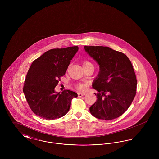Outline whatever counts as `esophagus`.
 I'll list each match as a JSON object with an SVG mask.
<instances>
[{"label": "esophagus", "instance_id": "esophagus-1", "mask_svg": "<svg viewBox=\"0 0 159 159\" xmlns=\"http://www.w3.org/2000/svg\"><path fill=\"white\" fill-rule=\"evenodd\" d=\"M86 93H85V92H82V93H78V97H82V96H84V95H85Z\"/></svg>", "mask_w": 159, "mask_h": 159}]
</instances>
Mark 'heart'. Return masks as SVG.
Masks as SVG:
<instances>
[{
	"mask_svg": "<svg viewBox=\"0 0 159 159\" xmlns=\"http://www.w3.org/2000/svg\"><path fill=\"white\" fill-rule=\"evenodd\" d=\"M88 65H92V64L88 61H84L83 62V67L85 66H88ZM76 86L78 90L83 91L86 88L87 85H86V84H84V83H78L76 84Z\"/></svg>",
	"mask_w": 159,
	"mask_h": 159,
	"instance_id": "heart-1",
	"label": "heart"
}]
</instances>
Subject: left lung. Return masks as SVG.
<instances>
[{
	"instance_id": "obj_1",
	"label": "left lung",
	"mask_w": 159,
	"mask_h": 159,
	"mask_svg": "<svg viewBox=\"0 0 159 159\" xmlns=\"http://www.w3.org/2000/svg\"><path fill=\"white\" fill-rule=\"evenodd\" d=\"M85 51L99 66L92 87L98 92L97 101L90 107L91 114L105 120L124 113L136 95V76L128 57L107 46H84Z\"/></svg>"
}]
</instances>
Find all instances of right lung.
Instances as JSON below:
<instances>
[{
    "label": "right lung",
    "mask_w": 159,
    "mask_h": 159,
    "mask_svg": "<svg viewBox=\"0 0 159 159\" xmlns=\"http://www.w3.org/2000/svg\"><path fill=\"white\" fill-rule=\"evenodd\" d=\"M79 47L52 49L34 61L24 81L23 92L32 111L46 120L59 119L68 113L71 100L77 93H61L55 88L64 76Z\"/></svg>",
    "instance_id": "1"
}]
</instances>
